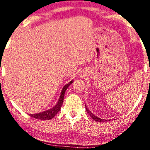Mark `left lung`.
Segmentation results:
<instances>
[{
	"instance_id": "left-lung-1",
	"label": "left lung",
	"mask_w": 150,
	"mask_h": 150,
	"mask_svg": "<svg viewBox=\"0 0 150 150\" xmlns=\"http://www.w3.org/2000/svg\"><path fill=\"white\" fill-rule=\"evenodd\" d=\"M85 107H86V111H87V112L89 113V116H90L91 117H92V118L93 120H95V121H97V122H104V121H106V120L101 119V118H98V117H97V116H96L95 115L93 114V113H92V112H91L90 111H89V110L88 109V108H87V106H86V105H85Z\"/></svg>"
}]
</instances>
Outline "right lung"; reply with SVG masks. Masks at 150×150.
Returning <instances> with one entry per match:
<instances>
[{
  "label": "right lung",
  "instance_id": "obj_1",
  "mask_svg": "<svg viewBox=\"0 0 150 150\" xmlns=\"http://www.w3.org/2000/svg\"><path fill=\"white\" fill-rule=\"evenodd\" d=\"M73 81H70L68 84L65 85L64 87H63V89H62L61 93V97H60L59 99H58L57 104H56V106L54 107L49 110H46L45 111H43V112L38 113H34V114H29L31 117H33L34 118H37V119L39 120H49L53 118V117L57 114L58 111L61 110V106L63 104V99H64V96H65V92L66 91L67 88L69 87L70 85H71L73 83Z\"/></svg>",
  "mask_w": 150,
  "mask_h": 150
}]
</instances>
